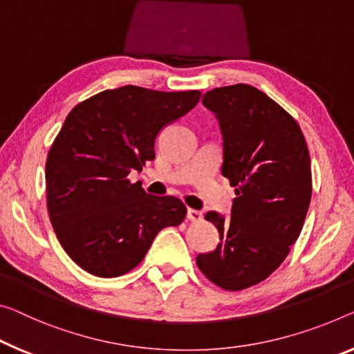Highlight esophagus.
<instances>
[{
  "label": "esophagus",
  "mask_w": 354,
  "mask_h": 354,
  "mask_svg": "<svg viewBox=\"0 0 354 354\" xmlns=\"http://www.w3.org/2000/svg\"><path fill=\"white\" fill-rule=\"evenodd\" d=\"M187 218H188L189 221H201V220H203V214H201L199 210L188 209V210H187Z\"/></svg>",
  "instance_id": "esophagus-1"
}]
</instances>
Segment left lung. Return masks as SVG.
Masks as SVG:
<instances>
[{
  "label": "left lung",
  "mask_w": 354,
  "mask_h": 354,
  "mask_svg": "<svg viewBox=\"0 0 354 354\" xmlns=\"http://www.w3.org/2000/svg\"><path fill=\"white\" fill-rule=\"evenodd\" d=\"M203 104L220 123L221 174L236 198L227 218L205 214L220 243L196 264L223 290H245L283 263L301 234L312 198L308 149L295 118L252 85L214 88Z\"/></svg>",
  "instance_id": "left-lung-1"
}]
</instances>
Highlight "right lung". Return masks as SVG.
<instances>
[{
	"label": "right lung",
	"instance_id": "add662e5",
	"mask_svg": "<svg viewBox=\"0 0 354 354\" xmlns=\"http://www.w3.org/2000/svg\"><path fill=\"white\" fill-rule=\"evenodd\" d=\"M201 91H156L124 85L75 106L46 162L47 209L59 243L91 275L134 269L166 226L187 207L174 196H153L128 174L155 160L156 136L198 104Z\"/></svg>",
	"mask_w": 354,
	"mask_h": 354
}]
</instances>
